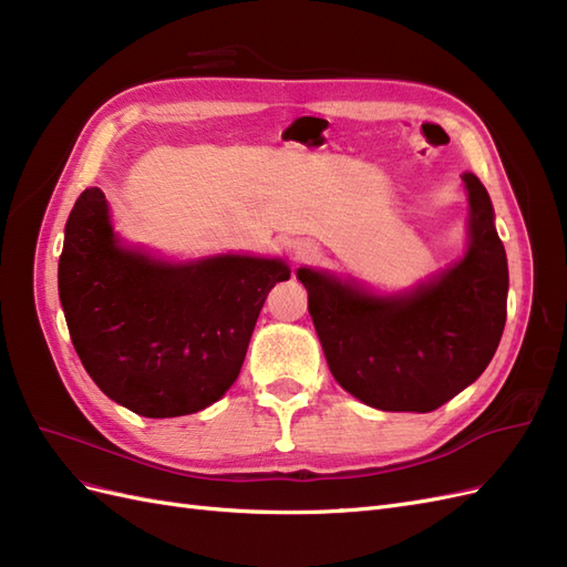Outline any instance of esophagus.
I'll return each instance as SVG.
<instances>
[{
	"label": "esophagus",
	"instance_id": "1",
	"mask_svg": "<svg viewBox=\"0 0 567 567\" xmlns=\"http://www.w3.org/2000/svg\"><path fill=\"white\" fill-rule=\"evenodd\" d=\"M317 257V248L312 244H298L296 246V262H312Z\"/></svg>",
	"mask_w": 567,
	"mask_h": 567
}]
</instances>
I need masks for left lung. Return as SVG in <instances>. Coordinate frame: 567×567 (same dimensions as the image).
<instances>
[{
    "instance_id": "8db88e82",
    "label": "left lung",
    "mask_w": 567,
    "mask_h": 567,
    "mask_svg": "<svg viewBox=\"0 0 567 567\" xmlns=\"http://www.w3.org/2000/svg\"><path fill=\"white\" fill-rule=\"evenodd\" d=\"M471 248L404 298H379L315 269H300L307 310L333 379L383 411H435L487 369L506 323L508 265L487 188L463 175Z\"/></svg>"
}]
</instances>
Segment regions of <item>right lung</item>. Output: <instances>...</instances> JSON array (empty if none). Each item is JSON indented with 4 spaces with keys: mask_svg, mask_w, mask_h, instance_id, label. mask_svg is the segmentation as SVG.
<instances>
[{
    "mask_svg": "<svg viewBox=\"0 0 567 567\" xmlns=\"http://www.w3.org/2000/svg\"><path fill=\"white\" fill-rule=\"evenodd\" d=\"M281 260L225 255L167 265L117 244L106 196L68 217L59 296L75 352L117 404L148 419L196 414L236 381Z\"/></svg>",
    "mask_w": 567,
    "mask_h": 567,
    "instance_id": "obj_1",
    "label": "right lung"
}]
</instances>
